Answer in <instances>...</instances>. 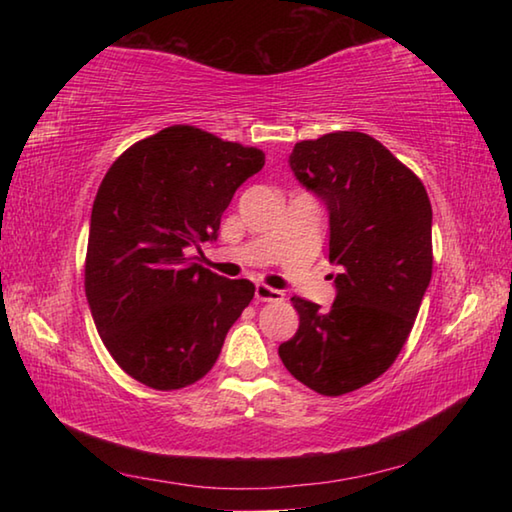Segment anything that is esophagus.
Returning <instances> with one entry per match:
<instances>
[{"mask_svg":"<svg viewBox=\"0 0 512 512\" xmlns=\"http://www.w3.org/2000/svg\"><path fill=\"white\" fill-rule=\"evenodd\" d=\"M255 298L262 302H280V300H284V293L273 289V287H268V284H264V282H259V284H255Z\"/></svg>","mask_w":512,"mask_h":512,"instance_id":"esophagus-1","label":"esophagus"}]
</instances>
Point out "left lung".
Here are the masks:
<instances>
[{
  "mask_svg": "<svg viewBox=\"0 0 512 512\" xmlns=\"http://www.w3.org/2000/svg\"><path fill=\"white\" fill-rule=\"evenodd\" d=\"M291 171L329 212L336 300L293 296L298 332L280 359L300 384L336 397L393 366L433 271L431 203L422 180L375 137L327 133L293 146Z\"/></svg>",
  "mask_w": 512,
  "mask_h": 512,
  "instance_id": "left-lung-1",
  "label": "left lung"
}]
</instances>
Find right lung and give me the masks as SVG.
Returning <instances> with one entry per match:
<instances>
[{
	"instance_id": "right-lung-1",
	"label": "right lung",
	"mask_w": 512,
	"mask_h": 512,
	"mask_svg": "<svg viewBox=\"0 0 512 512\" xmlns=\"http://www.w3.org/2000/svg\"><path fill=\"white\" fill-rule=\"evenodd\" d=\"M264 151L196 126H169L112 162L92 205L85 296L117 366L155 391L203 379L255 296L196 264Z\"/></svg>"
}]
</instances>
